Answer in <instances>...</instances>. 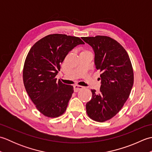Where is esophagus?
<instances>
[{"label": "esophagus", "mask_w": 152, "mask_h": 152, "mask_svg": "<svg viewBox=\"0 0 152 152\" xmlns=\"http://www.w3.org/2000/svg\"><path fill=\"white\" fill-rule=\"evenodd\" d=\"M83 88V87L82 86H79V85H74V89L75 92H78V91H80V89H82Z\"/></svg>", "instance_id": "obj_1"}]
</instances>
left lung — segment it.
Returning a JSON list of instances; mask_svg holds the SVG:
<instances>
[{
    "instance_id": "1",
    "label": "left lung",
    "mask_w": 152,
    "mask_h": 152,
    "mask_svg": "<svg viewBox=\"0 0 152 152\" xmlns=\"http://www.w3.org/2000/svg\"><path fill=\"white\" fill-rule=\"evenodd\" d=\"M82 38L94 50L95 68L101 79L99 92L91 90L86 112L93 120L104 122L120 111L129 96L134 83L133 66L127 51L113 38L100 35Z\"/></svg>"
}]
</instances>
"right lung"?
<instances>
[{
	"label": "right lung",
	"instance_id": "obj_1",
	"mask_svg": "<svg viewBox=\"0 0 152 152\" xmlns=\"http://www.w3.org/2000/svg\"><path fill=\"white\" fill-rule=\"evenodd\" d=\"M83 44L79 37L52 34L37 41L28 51L23 70L24 86L44 116L57 118L66 111L74 88L57 81L56 76L69 51Z\"/></svg>",
	"mask_w": 152,
	"mask_h": 152
}]
</instances>
